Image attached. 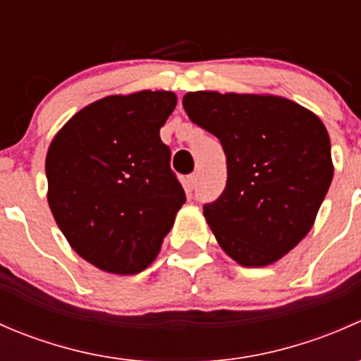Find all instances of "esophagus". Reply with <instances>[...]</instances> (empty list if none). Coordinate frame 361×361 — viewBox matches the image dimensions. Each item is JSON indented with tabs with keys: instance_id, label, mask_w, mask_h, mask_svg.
I'll return each instance as SVG.
<instances>
[{
	"instance_id": "obj_1",
	"label": "esophagus",
	"mask_w": 361,
	"mask_h": 361,
	"mask_svg": "<svg viewBox=\"0 0 361 361\" xmlns=\"http://www.w3.org/2000/svg\"><path fill=\"white\" fill-rule=\"evenodd\" d=\"M197 183H199V174L197 173L190 174V176H188V187L195 188L197 187Z\"/></svg>"
}]
</instances>
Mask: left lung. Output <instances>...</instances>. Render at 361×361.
<instances>
[{
	"label": "left lung",
	"instance_id": "left-lung-1",
	"mask_svg": "<svg viewBox=\"0 0 361 361\" xmlns=\"http://www.w3.org/2000/svg\"><path fill=\"white\" fill-rule=\"evenodd\" d=\"M188 118L220 140L227 185L204 216L221 250L245 267H264L311 231L334 178L322 120L278 96L188 92Z\"/></svg>",
	"mask_w": 361,
	"mask_h": 361
}]
</instances>
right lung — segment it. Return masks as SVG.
Here are the masks:
<instances>
[{"label":"right lung","mask_w":361,"mask_h":361,"mask_svg":"<svg viewBox=\"0 0 361 361\" xmlns=\"http://www.w3.org/2000/svg\"><path fill=\"white\" fill-rule=\"evenodd\" d=\"M174 106L167 90L103 97L50 143L49 206L71 248L101 271H145L183 206L159 134Z\"/></svg>","instance_id":"add662e5"}]
</instances>
